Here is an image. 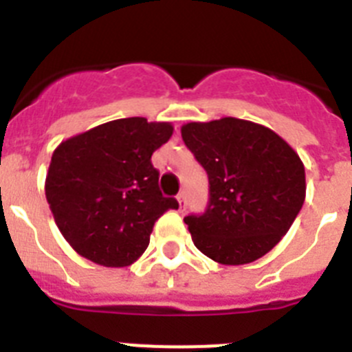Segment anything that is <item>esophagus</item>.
I'll return each mask as SVG.
<instances>
[{"mask_svg":"<svg viewBox=\"0 0 352 352\" xmlns=\"http://www.w3.org/2000/svg\"><path fill=\"white\" fill-rule=\"evenodd\" d=\"M176 199H178V203H179V210H185V199H186L185 192H179Z\"/></svg>","mask_w":352,"mask_h":352,"instance_id":"1","label":"esophagus"}]
</instances>
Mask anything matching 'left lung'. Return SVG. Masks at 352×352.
<instances>
[{
    "mask_svg": "<svg viewBox=\"0 0 352 352\" xmlns=\"http://www.w3.org/2000/svg\"><path fill=\"white\" fill-rule=\"evenodd\" d=\"M182 138L210 182L206 211L185 217L195 247L227 266L268 254L303 206L296 151L273 130L238 118L186 123Z\"/></svg>",
    "mask_w": 352,
    "mask_h": 352,
    "instance_id": "8db88e82",
    "label": "left lung"
}]
</instances>
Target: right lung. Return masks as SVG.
<instances>
[{
  "mask_svg": "<svg viewBox=\"0 0 352 352\" xmlns=\"http://www.w3.org/2000/svg\"><path fill=\"white\" fill-rule=\"evenodd\" d=\"M173 135L170 123L123 118L98 125L54 149L45 197L70 247L86 259L121 268L149 245L153 226L178 201L164 197L155 149Z\"/></svg>",
  "mask_w": 352,
  "mask_h": 352,
  "instance_id": "1",
  "label": "right lung"
}]
</instances>
